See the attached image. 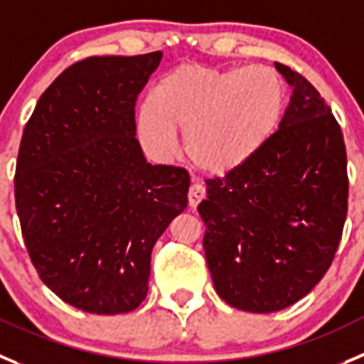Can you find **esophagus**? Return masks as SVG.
I'll return each instance as SVG.
<instances>
[{"instance_id":"1","label":"esophagus","mask_w":364,"mask_h":364,"mask_svg":"<svg viewBox=\"0 0 364 364\" xmlns=\"http://www.w3.org/2000/svg\"><path fill=\"white\" fill-rule=\"evenodd\" d=\"M205 186H201L199 183H193L192 186H190L188 190V205L190 208H196V206L199 205V203L205 199Z\"/></svg>"}]
</instances>
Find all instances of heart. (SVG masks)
Masks as SVG:
<instances>
[{
    "label": "heart",
    "mask_w": 364,
    "mask_h": 364,
    "mask_svg": "<svg viewBox=\"0 0 364 364\" xmlns=\"http://www.w3.org/2000/svg\"><path fill=\"white\" fill-rule=\"evenodd\" d=\"M287 87L267 66L230 68L183 63L156 84L138 111V132L151 152L178 151L185 132L190 159L208 176H228L253 161L280 129Z\"/></svg>",
    "instance_id": "1"
}]
</instances>
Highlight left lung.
<instances>
[{"label":"left lung","instance_id":"left-lung-1","mask_svg":"<svg viewBox=\"0 0 364 364\" xmlns=\"http://www.w3.org/2000/svg\"><path fill=\"white\" fill-rule=\"evenodd\" d=\"M274 68L293 87L280 129L240 171L208 179L198 208L217 294L260 314L296 304L325 277L348 208L341 127L305 77Z\"/></svg>","mask_w":364,"mask_h":364}]
</instances>
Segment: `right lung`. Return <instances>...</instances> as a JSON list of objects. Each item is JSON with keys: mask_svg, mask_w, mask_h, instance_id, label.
I'll use <instances>...</instances> for the list:
<instances>
[{"mask_svg": "<svg viewBox=\"0 0 364 364\" xmlns=\"http://www.w3.org/2000/svg\"><path fill=\"white\" fill-rule=\"evenodd\" d=\"M161 57L71 64L23 131L14 188L30 260L60 300L93 314L145 300L152 247L188 205V172L147 163L136 140V98Z\"/></svg>", "mask_w": 364, "mask_h": 364, "instance_id": "right-lung-1", "label": "right lung"}]
</instances>
